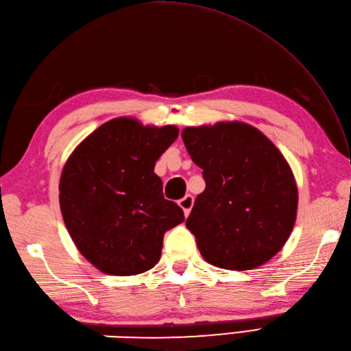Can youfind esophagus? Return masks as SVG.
<instances>
[{
    "label": "esophagus",
    "mask_w": 351,
    "mask_h": 351,
    "mask_svg": "<svg viewBox=\"0 0 351 351\" xmlns=\"http://www.w3.org/2000/svg\"><path fill=\"white\" fill-rule=\"evenodd\" d=\"M178 204H180V206L182 208L184 214L189 215L190 211H191V208H193V204H195V197H193L191 195H185Z\"/></svg>",
    "instance_id": "34e87169"
}]
</instances>
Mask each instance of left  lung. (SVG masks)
<instances>
[{"mask_svg":"<svg viewBox=\"0 0 351 351\" xmlns=\"http://www.w3.org/2000/svg\"><path fill=\"white\" fill-rule=\"evenodd\" d=\"M181 136L206 184L185 221L200 255L226 270L263 265L295 223L299 196L287 160L243 122L189 126Z\"/></svg>","mask_w":351,"mask_h":351,"instance_id":"8db88e82","label":"left lung"}]
</instances>
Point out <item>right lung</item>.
I'll list each match as a JSON object with an SVG mask.
<instances>
[{
    "label": "right lung",
    "instance_id": "obj_1",
    "mask_svg": "<svg viewBox=\"0 0 351 351\" xmlns=\"http://www.w3.org/2000/svg\"><path fill=\"white\" fill-rule=\"evenodd\" d=\"M173 125L143 126L117 117L81 141L60 178L64 225L88 263L114 276H132L160 261L162 238L184 221L164 199L155 161L178 138Z\"/></svg>",
    "mask_w": 351,
    "mask_h": 351
}]
</instances>
